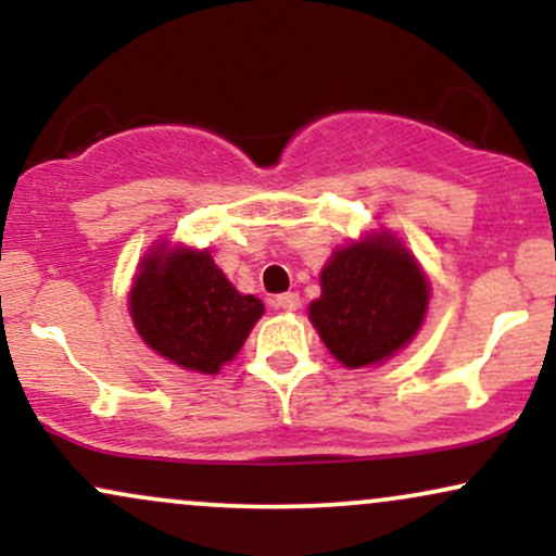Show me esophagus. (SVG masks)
<instances>
[{
    "mask_svg": "<svg viewBox=\"0 0 556 556\" xmlns=\"http://www.w3.org/2000/svg\"><path fill=\"white\" fill-rule=\"evenodd\" d=\"M274 305L282 311H298L300 308V295L298 292H285V295H277Z\"/></svg>",
    "mask_w": 556,
    "mask_h": 556,
    "instance_id": "1",
    "label": "esophagus"
}]
</instances>
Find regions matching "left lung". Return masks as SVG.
<instances>
[{
	"label": "left lung",
	"instance_id": "1",
	"mask_svg": "<svg viewBox=\"0 0 556 556\" xmlns=\"http://www.w3.org/2000/svg\"><path fill=\"white\" fill-rule=\"evenodd\" d=\"M429 295L416 256L394 235L374 232L331 253L308 318L342 366L363 368L418 334Z\"/></svg>",
	"mask_w": 556,
	"mask_h": 556
}]
</instances>
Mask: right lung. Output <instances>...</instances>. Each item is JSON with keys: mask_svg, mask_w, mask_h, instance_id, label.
Wrapping results in <instances>:
<instances>
[{"mask_svg": "<svg viewBox=\"0 0 556 556\" xmlns=\"http://www.w3.org/2000/svg\"><path fill=\"white\" fill-rule=\"evenodd\" d=\"M127 305L140 340L198 374L232 361L264 316V303L235 290L212 253L167 242L140 261Z\"/></svg>", "mask_w": 556, "mask_h": 556, "instance_id": "obj_1", "label": "right lung"}]
</instances>
